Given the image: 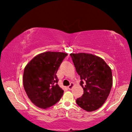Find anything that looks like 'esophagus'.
Returning <instances> with one entry per match:
<instances>
[{"label": "esophagus", "mask_w": 132, "mask_h": 132, "mask_svg": "<svg viewBox=\"0 0 132 132\" xmlns=\"http://www.w3.org/2000/svg\"><path fill=\"white\" fill-rule=\"evenodd\" d=\"M73 86H74V84L73 83H71L70 85L68 86V89L71 90V89H72V88H73Z\"/></svg>", "instance_id": "1"}]
</instances>
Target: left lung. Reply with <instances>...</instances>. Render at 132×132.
Listing matches in <instances>:
<instances>
[{
	"label": "left lung",
	"instance_id": "1",
	"mask_svg": "<svg viewBox=\"0 0 132 132\" xmlns=\"http://www.w3.org/2000/svg\"><path fill=\"white\" fill-rule=\"evenodd\" d=\"M84 94L76 100L77 105L87 112L102 107L109 96L112 86V75L109 66L97 56L89 53H71Z\"/></svg>",
	"mask_w": 132,
	"mask_h": 132
}]
</instances>
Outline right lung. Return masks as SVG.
Returning <instances> with one entry per match:
<instances>
[{
	"label": "right lung",
	"instance_id": "add662e5",
	"mask_svg": "<svg viewBox=\"0 0 132 132\" xmlns=\"http://www.w3.org/2000/svg\"><path fill=\"white\" fill-rule=\"evenodd\" d=\"M67 55L63 52H44L34 57L25 67L23 86L29 98L37 107L47 109L62 97L64 90L57 84L56 74Z\"/></svg>",
	"mask_w": 132,
	"mask_h": 132
}]
</instances>
